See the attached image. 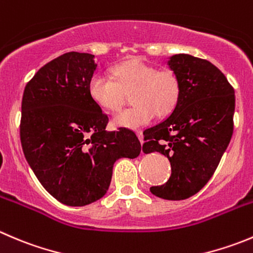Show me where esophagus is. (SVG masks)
Masks as SVG:
<instances>
[{
    "label": "esophagus",
    "instance_id": "1",
    "mask_svg": "<svg viewBox=\"0 0 253 253\" xmlns=\"http://www.w3.org/2000/svg\"><path fill=\"white\" fill-rule=\"evenodd\" d=\"M137 136H138L139 141H141V143H143V132L139 129V131H137Z\"/></svg>",
    "mask_w": 253,
    "mask_h": 253
}]
</instances>
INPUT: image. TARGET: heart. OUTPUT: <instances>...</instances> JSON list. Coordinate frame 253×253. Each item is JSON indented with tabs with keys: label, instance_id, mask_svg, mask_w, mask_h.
<instances>
[{
	"label": "heart",
	"instance_id": "1",
	"mask_svg": "<svg viewBox=\"0 0 253 253\" xmlns=\"http://www.w3.org/2000/svg\"><path fill=\"white\" fill-rule=\"evenodd\" d=\"M114 79L95 74L89 82L92 101L109 112L122 106L126 94L131 92L133 106L115 116V124L128 128H138L149 124L154 115L164 117L176 106L180 95V83L174 72L157 69L138 58H132L112 68Z\"/></svg>",
	"mask_w": 253,
	"mask_h": 253
}]
</instances>
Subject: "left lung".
Returning a JSON list of instances; mask_svg holds the SVG:
<instances>
[{
	"label": "left lung",
	"mask_w": 253,
	"mask_h": 253,
	"mask_svg": "<svg viewBox=\"0 0 253 253\" xmlns=\"http://www.w3.org/2000/svg\"><path fill=\"white\" fill-rule=\"evenodd\" d=\"M180 83L170 116L144 131L143 152L167 156L171 174L152 194L183 200L197 194L216 170L234 132L235 91L226 77L205 59L189 54L169 58Z\"/></svg>",
	"instance_id": "left-lung-1"
}]
</instances>
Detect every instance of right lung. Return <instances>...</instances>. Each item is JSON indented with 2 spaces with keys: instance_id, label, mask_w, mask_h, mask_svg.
<instances>
[{
  "instance_id": "add662e5",
  "label": "right lung",
  "mask_w": 253,
  "mask_h": 253,
  "mask_svg": "<svg viewBox=\"0 0 253 253\" xmlns=\"http://www.w3.org/2000/svg\"><path fill=\"white\" fill-rule=\"evenodd\" d=\"M95 69L92 54L65 53L36 73L22 97L24 157L46 192L70 207L104 197L116 159L142 149L131 129H105L109 116L89 94Z\"/></svg>"
}]
</instances>
